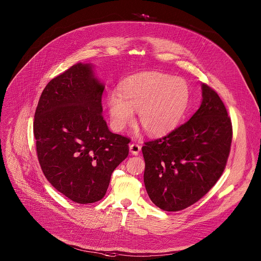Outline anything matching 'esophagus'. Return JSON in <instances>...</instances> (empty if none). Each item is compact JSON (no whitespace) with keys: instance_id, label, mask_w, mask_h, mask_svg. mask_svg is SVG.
<instances>
[{"instance_id":"esophagus-1","label":"esophagus","mask_w":261,"mask_h":261,"mask_svg":"<svg viewBox=\"0 0 261 261\" xmlns=\"http://www.w3.org/2000/svg\"><path fill=\"white\" fill-rule=\"evenodd\" d=\"M129 148H130V153L132 155H138L140 150H141V146L139 144H137V143H131L129 145Z\"/></svg>"}]
</instances>
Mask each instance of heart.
<instances>
[{
    "label": "heart",
    "mask_w": 261,
    "mask_h": 261,
    "mask_svg": "<svg viewBox=\"0 0 261 261\" xmlns=\"http://www.w3.org/2000/svg\"><path fill=\"white\" fill-rule=\"evenodd\" d=\"M190 99L189 87L182 79L157 71H145L126 79L118 94L107 96L105 105L110 128L123 132L134 122L152 137L163 136L179 123Z\"/></svg>",
    "instance_id": "obj_1"
}]
</instances>
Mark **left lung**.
Returning <instances> with one entry per match:
<instances>
[{"mask_svg":"<svg viewBox=\"0 0 261 261\" xmlns=\"http://www.w3.org/2000/svg\"><path fill=\"white\" fill-rule=\"evenodd\" d=\"M191 119L141 151L143 181L153 203L167 212L188 207L204 196L226 166L232 126L224 103L205 84Z\"/></svg>","mask_w":261,"mask_h":261,"instance_id":"1","label":"left lung"}]
</instances>
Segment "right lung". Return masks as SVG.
I'll return each instance as SVG.
<instances>
[{"label":"right lung","mask_w":261,"mask_h":261,"mask_svg":"<svg viewBox=\"0 0 261 261\" xmlns=\"http://www.w3.org/2000/svg\"><path fill=\"white\" fill-rule=\"evenodd\" d=\"M104 85L92 64L77 63L51 80L36 108L37 156L47 180L74 202L99 201L130 139L111 133L102 117Z\"/></svg>","instance_id":"add662e5"}]
</instances>
